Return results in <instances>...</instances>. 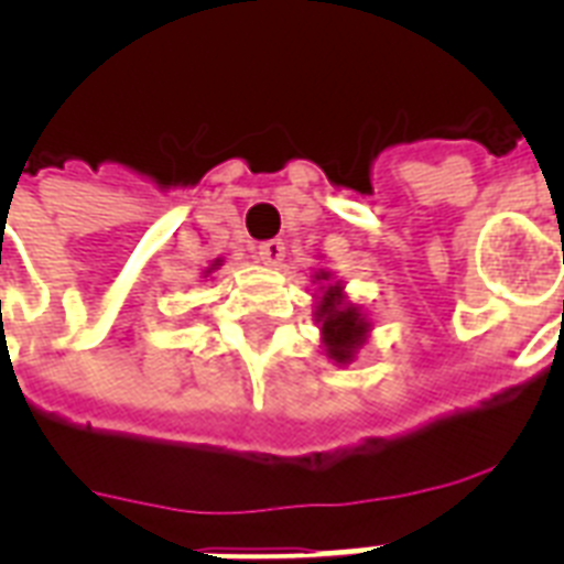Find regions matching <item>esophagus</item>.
Segmentation results:
<instances>
[{
	"label": "esophagus",
	"instance_id": "obj_1",
	"mask_svg": "<svg viewBox=\"0 0 564 564\" xmlns=\"http://www.w3.org/2000/svg\"><path fill=\"white\" fill-rule=\"evenodd\" d=\"M260 257H263L265 265H281L283 257H286V246H283L281 239H269L260 246Z\"/></svg>",
	"mask_w": 564,
	"mask_h": 564
}]
</instances>
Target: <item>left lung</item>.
<instances>
[{"mask_svg":"<svg viewBox=\"0 0 564 564\" xmlns=\"http://www.w3.org/2000/svg\"><path fill=\"white\" fill-rule=\"evenodd\" d=\"M313 283L318 286L316 310H313V322L318 325L322 334V351L334 366H351L357 354L371 336V318L362 304H354L345 292V283L336 281L330 269H318L313 274Z\"/></svg>","mask_w":564,"mask_h":564,"instance_id":"obj_1","label":"left lung"}]
</instances>
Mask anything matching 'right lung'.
Returning a JSON list of instances; mask_svg holds the SVG:
<instances>
[{
  "instance_id": "add662e5",
  "label": "right lung",
  "mask_w": 564,
  "mask_h": 564,
  "mask_svg": "<svg viewBox=\"0 0 564 564\" xmlns=\"http://www.w3.org/2000/svg\"><path fill=\"white\" fill-rule=\"evenodd\" d=\"M221 263H225V260H221V257H216V260H213V263L207 265V269H204V272H202V278H210V274L216 272V269H219Z\"/></svg>"
}]
</instances>
